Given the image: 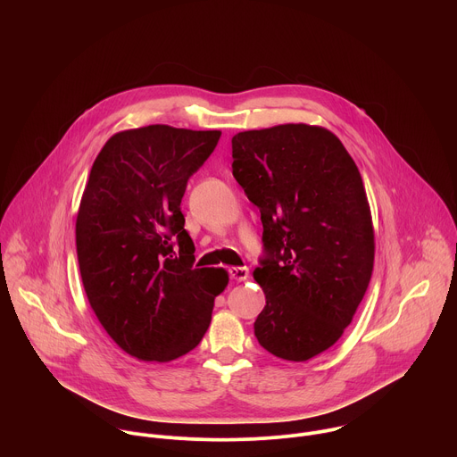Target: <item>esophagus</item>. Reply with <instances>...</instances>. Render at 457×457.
<instances>
[{
  "label": "esophagus",
  "mask_w": 457,
  "mask_h": 457,
  "mask_svg": "<svg viewBox=\"0 0 457 457\" xmlns=\"http://www.w3.org/2000/svg\"><path fill=\"white\" fill-rule=\"evenodd\" d=\"M228 273H229V278L237 280V282H244L249 277V270L247 268H229Z\"/></svg>",
  "instance_id": "34e87169"
}]
</instances>
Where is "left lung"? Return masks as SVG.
Returning a JSON list of instances; mask_svg holds the SVG:
<instances>
[{"instance_id": "8db88e82", "label": "left lung", "mask_w": 457, "mask_h": 457, "mask_svg": "<svg viewBox=\"0 0 457 457\" xmlns=\"http://www.w3.org/2000/svg\"><path fill=\"white\" fill-rule=\"evenodd\" d=\"M231 146L233 177L264 226L253 277L266 307L254 337L277 358L305 361L337 344L370 282L374 231L361 175L320 126L251 129Z\"/></svg>"}]
</instances>
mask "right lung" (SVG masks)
I'll return each instance as SVG.
<instances>
[{
    "label": "right lung",
    "mask_w": 457,
    "mask_h": 457,
    "mask_svg": "<svg viewBox=\"0 0 457 457\" xmlns=\"http://www.w3.org/2000/svg\"><path fill=\"white\" fill-rule=\"evenodd\" d=\"M219 129L152 124L106 141L90 170L76 247L88 302L112 340L145 361H171L210 328L224 270L193 268L180 203Z\"/></svg>",
    "instance_id": "obj_1"
}]
</instances>
